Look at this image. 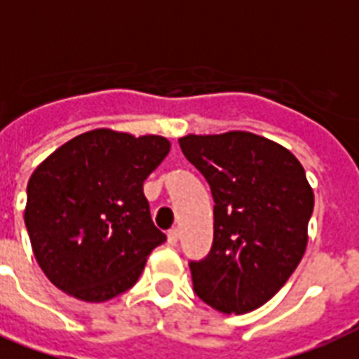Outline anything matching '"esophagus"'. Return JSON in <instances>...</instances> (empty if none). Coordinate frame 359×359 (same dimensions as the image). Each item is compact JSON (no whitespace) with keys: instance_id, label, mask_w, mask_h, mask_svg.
<instances>
[{"instance_id":"obj_1","label":"esophagus","mask_w":359,"mask_h":359,"mask_svg":"<svg viewBox=\"0 0 359 359\" xmlns=\"http://www.w3.org/2000/svg\"><path fill=\"white\" fill-rule=\"evenodd\" d=\"M179 238H180V231L179 229H171L168 233V242L171 245L177 244V242H179Z\"/></svg>"}]
</instances>
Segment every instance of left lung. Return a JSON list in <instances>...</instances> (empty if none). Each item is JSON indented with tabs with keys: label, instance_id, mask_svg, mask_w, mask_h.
Segmentation results:
<instances>
[{
	"label": "left lung",
	"instance_id": "left-lung-1",
	"mask_svg": "<svg viewBox=\"0 0 359 359\" xmlns=\"http://www.w3.org/2000/svg\"><path fill=\"white\" fill-rule=\"evenodd\" d=\"M214 197V242L191 261L194 290L225 315L266 304L300 264L315 196L298 158L276 141L233 130L180 137Z\"/></svg>",
	"mask_w": 359,
	"mask_h": 359
}]
</instances>
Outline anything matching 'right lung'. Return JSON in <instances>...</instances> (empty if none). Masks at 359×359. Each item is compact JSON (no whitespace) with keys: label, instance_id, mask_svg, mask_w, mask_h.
Segmentation results:
<instances>
[{"label":"right lung","instance_id":"1","mask_svg":"<svg viewBox=\"0 0 359 359\" xmlns=\"http://www.w3.org/2000/svg\"><path fill=\"white\" fill-rule=\"evenodd\" d=\"M169 149L162 135L97 128L33 171L24 222L39 266L59 290L100 304L137 281L147 257L165 242L143 182Z\"/></svg>","mask_w":359,"mask_h":359}]
</instances>
